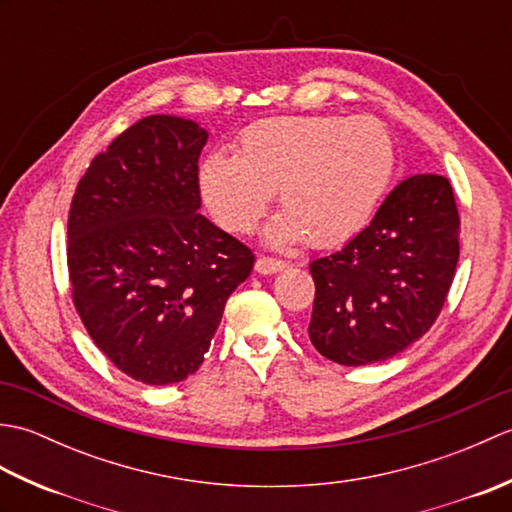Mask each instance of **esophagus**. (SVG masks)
I'll return each mask as SVG.
<instances>
[{
  "mask_svg": "<svg viewBox=\"0 0 512 512\" xmlns=\"http://www.w3.org/2000/svg\"><path fill=\"white\" fill-rule=\"evenodd\" d=\"M288 266L290 264L284 262V259H275V257H259L255 262V270H257V273H262V275L279 273V270H284Z\"/></svg>",
  "mask_w": 512,
  "mask_h": 512,
  "instance_id": "obj_1",
  "label": "esophagus"
}]
</instances>
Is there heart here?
Masks as SVG:
<instances>
[{
	"label": "heart",
	"mask_w": 512,
	"mask_h": 512,
	"mask_svg": "<svg viewBox=\"0 0 512 512\" xmlns=\"http://www.w3.org/2000/svg\"><path fill=\"white\" fill-rule=\"evenodd\" d=\"M394 169V143L374 118L275 116L248 125L235 156L206 158L200 189L215 222L237 235L255 231L277 189L284 213L270 239L334 246L372 220Z\"/></svg>",
	"instance_id": "b5f03b06"
}]
</instances>
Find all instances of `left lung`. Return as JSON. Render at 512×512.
Listing matches in <instances>:
<instances>
[{
  "label": "left lung",
  "mask_w": 512,
  "mask_h": 512,
  "mask_svg": "<svg viewBox=\"0 0 512 512\" xmlns=\"http://www.w3.org/2000/svg\"><path fill=\"white\" fill-rule=\"evenodd\" d=\"M460 259V213L436 173L402 180L341 250L314 259L310 341L330 361L380 363L436 323Z\"/></svg>",
  "instance_id": "8db88e82"
}]
</instances>
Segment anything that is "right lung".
Returning <instances> with one entry per match:
<instances>
[{
	"instance_id": "add662e5",
	"label": "right lung",
	"mask_w": 512,
	"mask_h": 512,
	"mask_svg": "<svg viewBox=\"0 0 512 512\" xmlns=\"http://www.w3.org/2000/svg\"><path fill=\"white\" fill-rule=\"evenodd\" d=\"M209 134L154 114L96 156L68 215L74 308L96 347L145 385L198 372L253 250L198 213Z\"/></svg>"
}]
</instances>
